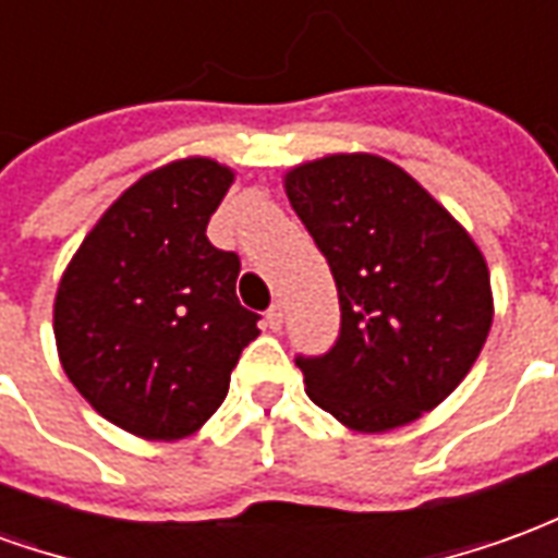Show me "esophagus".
<instances>
[{
  "instance_id": "obj_1",
  "label": "esophagus",
  "mask_w": 558,
  "mask_h": 558,
  "mask_svg": "<svg viewBox=\"0 0 558 558\" xmlns=\"http://www.w3.org/2000/svg\"><path fill=\"white\" fill-rule=\"evenodd\" d=\"M266 326L271 328V331H278V328L283 326V307H280V304H271L266 311Z\"/></svg>"
}]
</instances>
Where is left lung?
<instances>
[{
    "instance_id": "8db88e82",
    "label": "left lung",
    "mask_w": 558,
    "mask_h": 558,
    "mask_svg": "<svg viewBox=\"0 0 558 558\" xmlns=\"http://www.w3.org/2000/svg\"><path fill=\"white\" fill-rule=\"evenodd\" d=\"M283 191L340 299L338 343L295 359L307 398L359 433L436 410L493 326L490 268L475 239L410 172L371 151L304 160Z\"/></svg>"
}]
</instances>
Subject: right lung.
<instances>
[{"label":"right lung","instance_id":"obj_1","mask_svg":"<svg viewBox=\"0 0 558 558\" xmlns=\"http://www.w3.org/2000/svg\"><path fill=\"white\" fill-rule=\"evenodd\" d=\"M232 182V167L199 155L140 175L59 280L62 371L92 410L140 439L175 442L199 430L259 338V316L235 299L239 256L206 239Z\"/></svg>","mask_w":558,"mask_h":558}]
</instances>
